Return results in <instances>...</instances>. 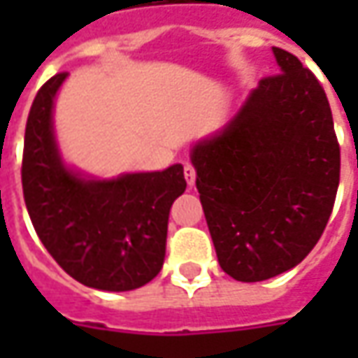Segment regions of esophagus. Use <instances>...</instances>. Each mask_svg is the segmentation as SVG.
I'll return each instance as SVG.
<instances>
[{
	"mask_svg": "<svg viewBox=\"0 0 358 358\" xmlns=\"http://www.w3.org/2000/svg\"><path fill=\"white\" fill-rule=\"evenodd\" d=\"M183 173H185L187 185L189 187L195 185V167H193L191 163H185V169H183Z\"/></svg>",
	"mask_w": 358,
	"mask_h": 358,
	"instance_id": "34e87169",
	"label": "esophagus"
}]
</instances>
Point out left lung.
Here are the masks:
<instances>
[{"label":"left lung","instance_id":"left-lung-1","mask_svg":"<svg viewBox=\"0 0 358 358\" xmlns=\"http://www.w3.org/2000/svg\"><path fill=\"white\" fill-rule=\"evenodd\" d=\"M279 76L259 81L229 123L191 149L221 268L257 282L296 267L337 197L341 151L321 83L273 48Z\"/></svg>","mask_w":358,"mask_h":358}]
</instances>
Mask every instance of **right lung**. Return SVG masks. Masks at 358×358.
<instances>
[{
	"label": "right lung",
	"mask_w": 358,
	"mask_h": 358,
	"mask_svg": "<svg viewBox=\"0 0 358 358\" xmlns=\"http://www.w3.org/2000/svg\"><path fill=\"white\" fill-rule=\"evenodd\" d=\"M67 73L37 91L23 145L21 183L35 233L59 267L99 291H133L165 261L173 201L185 193L183 165L99 179L69 167L53 129V107Z\"/></svg>",
	"instance_id": "obj_1"
}]
</instances>
